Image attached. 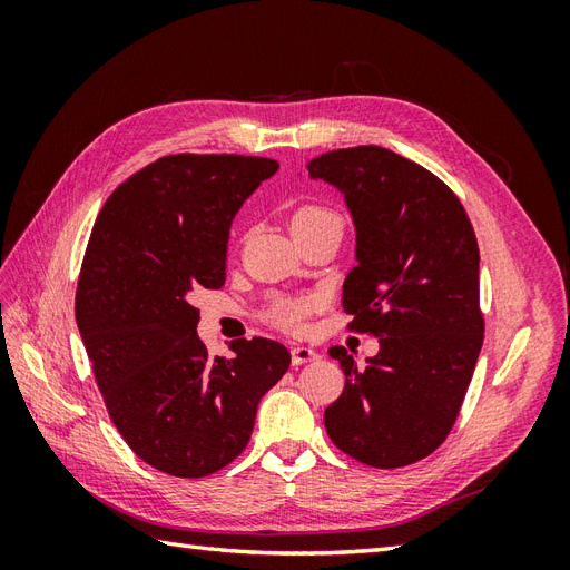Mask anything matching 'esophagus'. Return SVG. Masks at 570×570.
I'll list each match as a JSON object with an SVG mask.
<instances>
[{
    "mask_svg": "<svg viewBox=\"0 0 570 570\" xmlns=\"http://www.w3.org/2000/svg\"><path fill=\"white\" fill-rule=\"evenodd\" d=\"M289 356H292V364L302 366V364H308V361H316L318 352L314 347H306V344H295V347L289 350Z\"/></svg>",
    "mask_w": 570,
    "mask_h": 570,
    "instance_id": "34e87169",
    "label": "esophagus"
}]
</instances>
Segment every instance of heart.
<instances>
[{
	"label": "heart",
	"instance_id": "1",
	"mask_svg": "<svg viewBox=\"0 0 570 570\" xmlns=\"http://www.w3.org/2000/svg\"><path fill=\"white\" fill-rule=\"evenodd\" d=\"M327 220H340L337 212L327 209V206H321V204H304L299 206V209L292 214L289 218V228H306V226H318V223H327ZM314 299L312 297H281L275 299L268 308L266 318L273 323L283 327V331H299L306 314L312 312L314 308Z\"/></svg>",
	"mask_w": 570,
	"mask_h": 570
}]
</instances>
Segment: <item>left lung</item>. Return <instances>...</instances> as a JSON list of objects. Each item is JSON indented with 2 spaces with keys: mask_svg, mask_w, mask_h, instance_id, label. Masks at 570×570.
<instances>
[{
  "mask_svg": "<svg viewBox=\"0 0 570 570\" xmlns=\"http://www.w3.org/2000/svg\"><path fill=\"white\" fill-rule=\"evenodd\" d=\"M306 168L344 195L356 266L342 306L354 331L381 342L364 366L331 350L347 381L323 413L325 430L373 469L416 463L450 435L482 347L473 226L438 176L385 147L335 149Z\"/></svg>",
  "mask_w": 570,
  "mask_h": 570,
  "instance_id": "left-lung-1",
  "label": "left lung"
}]
</instances>
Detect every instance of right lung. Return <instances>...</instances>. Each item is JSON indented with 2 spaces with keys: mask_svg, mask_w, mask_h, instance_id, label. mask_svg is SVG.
I'll return each instance as SVG.
<instances>
[{
  "mask_svg": "<svg viewBox=\"0 0 570 570\" xmlns=\"http://www.w3.org/2000/svg\"><path fill=\"white\" fill-rule=\"evenodd\" d=\"M278 161L174 154L137 170L101 206L85 249L76 321L109 416L130 450L176 478H204L243 454L256 406L289 368L281 342L209 356L193 289L226 283L239 206Z\"/></svg>",
  "mask_w": 570,
  "mask_h": 570,
  "instance_id": "add662e5",
  "label": "right lung"
}]
</instances>
